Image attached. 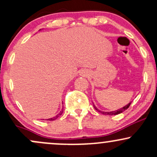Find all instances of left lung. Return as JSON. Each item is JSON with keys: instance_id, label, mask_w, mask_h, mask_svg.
I'll return each instance as SVG.
<instances>
[{"instance_id": "1", "label": "left lung", "mask_w": 157, "mask_h": 157, "mask_svg": "<svg viewBox=\"0 0 157 157\" xmlns=\"http://www.w3.org/2000/svg\"><path fill=\"white\" fill-rule=\"evenodd\" d=\"M131 102H130V103L128 104V105H126L125 106H124V107H122V109H118V110H117V111H111V112H105V111H100V110H99L98 109H97V107L94 105V104H93V105H94V108L95 110H97V111H99V112L103 113V114H105V115H117V114H119V113H122L123 111H125L126 109H128L129 106H130V105H131Z\"/></svg>"}]
</instances>
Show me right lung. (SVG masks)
I'll list each match as a JSON object with an SVG mask.
<instances>
[{
	"label": "right lung",
	"mask_w": 157,
	"mask_h": 157,
	"mask_svg": "<svg viewBox=\"0 0 157 157\" xmlns=\"http://www.w3.org/2000/svg\"><path fill=\"white\" fill-rule=\"evenodd\" d=\"M63 111H60V113H58V114H57V116H56V117H52V118L48 119V120H50V121H52V120H56V119H57V118H58V117H60V115H61V114H62V113H63Z\"/></svg>",
	"instance_id": "1"
}]
</instances>
